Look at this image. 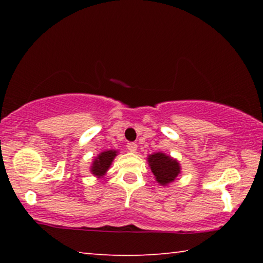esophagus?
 Listing matches in <instances>:
<instances>
[{
  "label": "esophagus",
  "instance_id": "esophagus-1",
  "mask_svg": "<svg viewBox=\"0 0 263 263\" xmlns=\"http://www.w3.org/2000/svg\"><path fill=\"white\" fill-rule=\"evenodd\" d=\"M126 147H127V149H128V151H130V152L135 153V152H137L138 145L136 144V142H128V144L126 145Z\"/></svg>",
  "mask_w": 263,
  "mask_h": 263
}]
</instances>
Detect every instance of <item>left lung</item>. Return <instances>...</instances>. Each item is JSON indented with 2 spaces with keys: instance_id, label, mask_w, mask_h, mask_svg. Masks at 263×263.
<instances>
[{
  "instance_id": "1",
  "label": "left lung",
  "mask_w": 263,
  "mask_h": 263,
  "mask_svg": "<svg viewBox=\"0 0 263 263\" xmlns=\"http://www.w3.org/2000/svg\"><path fill=\"white\" fill-rule=\"evenodd\" d=\"M148 166L160 185L167 186L181 174V164L176 159L163 152H155L147 157Z\"/></svg>"
}]
</instances>
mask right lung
<instances>
[{
  "label": "right lung",
  "instance_id": "right-lung-1",
  "mask_svg": "<svg viewBox=\"0 0 263 263\" xmlns=\"http://www.w3.org/2000/svg\"><path fill=\"white\" fill-rule=\"evenodd\" d=\"M118 155V151L116 149H108L101 152L97 157L92 160L91 166H90V173L94 176L103 177L106 172L109 171L111 163L115 160V158Z\"/></svg>",
  "mask_w": 263,
  "mask_h": 263
}]
</instances>
